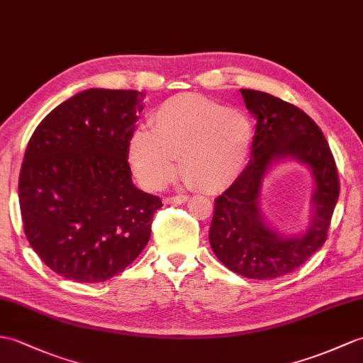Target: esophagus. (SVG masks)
<instances>
[{
	"label": "esophagus",
	"mask_w": 363,
	"mask_h": 363,
	"mask_svg": "<svg viewBox=\"0 0 363 363\" xmlns=\"http://www.w3.org/2000/svg\"><path fill=\"white\" fill-rule=\"evenodd\" d=\"M189 201L187 195H176V196H167L164 199L165 204H184V202Z\"/></svg>",
	"instance_id": "obj_1"
}]
</instances>
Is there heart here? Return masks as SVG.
Returning a JSON list of instances; mask_svg holds the SVG:
<instances>
[{
	"mask_svg": "<svg viewBox=\"0 0 363 363\" xmlns=\"http://www.w3.org/2000/svg\"><path fill=\"white\" fill-rule=\"evenodd\" d=\"M151 131L134 130L128 161L139 182L161 189L173 178L176 156L182 181L206 193L221 191L246 165L252 138L249 117L198 94H176L148 117Z\"/></svg>",
	"mask_w": 363,
	"mask_h": 363,
	"instance_id": "obj_1",
	"label": "heart"
}]
</instances>
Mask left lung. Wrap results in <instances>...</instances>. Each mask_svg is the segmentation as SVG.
I'll list each match as a JSON object with an SVG mask.
<instances>
[{"label":"left lung","mask_w":363,"mask_h":363,"mask_svg":"<svg viewBox=\"0 0 363 363\" xmlns=\"http://www.w3.org/2000/svg\"><path fill=\"white\" fill-rule=\"evenodd\" d=\"M257 117L252 161L229 189L215 199L210 246L235 274L269 280L291 274L323 246L340 193L331 148L318 125L300 108L267 92L241 89ZM292 157L311 167L316 179V213L301 238L283 239L265 225L259 212L260 182L278 158Z\"/></svg>","instance_id":"left-lung-1"}]
</instances>
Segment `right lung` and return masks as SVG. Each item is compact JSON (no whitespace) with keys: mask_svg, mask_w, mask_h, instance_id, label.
Instances as JSON below:
<instances>
[{"mask_svg":"<svg viewBox=\"0 0 363 363\" xmlns=\"http://www.w3.org/2000/svg\"><path fill=\"white\" fill-rule=\"evenodd\" d=\"M143 92L86 89L52 109L24 153V233L54 272L100 283L123 272L151 235L159 196L134 187L128 142Z\"/></svg>","mask_w":363,"mask_h":363,"instance_id":"1","label":"right lung"}]
</instances>
